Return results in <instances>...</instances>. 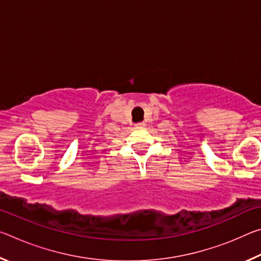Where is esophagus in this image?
<instances>
[{
  "label": "esophagus",
  "instance_id": "esophagus-1",
  "mask_svg": "<svg viewBox=\"0 0 261 261\" xmlns=\"http://www.w3.org/2000/svg\"><path fill=\"white\" fill-rule=\"evenodd\" d=\"M145 124H144V122H139V123H137L136 124V126H144Z\"/></svg>",
  "mask_w": 261,
  "mask_h": 261
}]
</instances>
